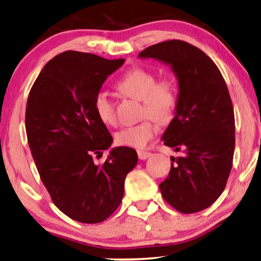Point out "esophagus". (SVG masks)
Wrapping results in <instances>:
<instances>
[{"label":"esophagus","instance_id":"1","mask_svg":"<svg viewBox=\"0 0 261 261\" xmlns=\"http://www.w3.org/2000/svg\"><path fill=\"white\" fill-rule=\"evenodd\" d=\"M137 154H138V158L142 159V161H144V159H147L149 157H151V152H147V151H142V150H138L137 151Z\"/></svg>","mask_w":261,"mask_h":261}]
</instances>
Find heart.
Masks as SVG:
<instances>
[{
    "label": "heart",
    "instance_id": "b5f03b06",
    "mask_svg": "<svg viewBox=\"0 0 261 261\" xmlns=\"http://www.w3.org/2000/svg\"><path fill=\"white\" fill-rule=\"evenodd\" d=\"M116 87L123 96L142 100V117H150L166 123L173 117L178 104L176 84L170 80L158 81L154 72L144 68H132L120 77ZM93 110L106 125L116 123L115 103L107 92L100 91L93 98ZM155 135L151 119H144L135 125L124 126L115 134L116 144L134 149H143Z\"/></svg>",
    "mask_w": 261,
    "mask_h": 261
}]
</instances>
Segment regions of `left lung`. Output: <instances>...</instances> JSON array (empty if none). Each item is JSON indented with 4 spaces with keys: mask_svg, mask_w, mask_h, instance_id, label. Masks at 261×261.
<instances>
[{
    "mask_svg": "<svg viewBox=\"0 0 261 261\" xmlns=\"http://www.w3.org/2000/svg\"><path fill=\"white\" fill-rule=\"evenodd\" d=\"M139 57L170 64L179 84L176 116L162 139L181 155L171 158L162 196L181 213L203 211L223 193L232 169L236 125L227 85L215 62L188 42H161Z\"/></svg>",
    "mask_w": 261,
    "mask_h": 261,
    "instance_id": "left-lung-1",
    "label": "left lung"
}]
</instances>
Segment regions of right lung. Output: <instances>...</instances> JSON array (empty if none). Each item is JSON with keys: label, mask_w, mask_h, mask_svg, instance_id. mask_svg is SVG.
Here are the masks:
<instances>
[{"label": "right lung", "mask_w": 261, "mask_h": 261, "mask_svg": "<svg viewBox=\"0 0 261 261\" xmlns=\"http://www.w3.org/2000/svg\"><path fill=\"white\" fill-rule=\"evenodd\" d=\"M123 63L64 51L44 65L27 100V137L41 180L56 207L80 223H100L116 211L138 161L126 146L112 149L102 164L93 161L112 143L93 98Z\"/></svg>", "instance_id": "obj_1"}]
</instances>
